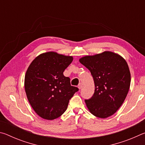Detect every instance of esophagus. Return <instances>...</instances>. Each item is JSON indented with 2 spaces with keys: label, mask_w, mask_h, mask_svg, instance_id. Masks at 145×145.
I'll use <instances>...</instances> for the list:
<instances>
[{
  "label": "esophagus",
  "mask_w": 145,
  "mask_h": 145,
  "mask_svg": "<svg viewBox=\"0 0 145 145\" xmlns=\"http://www.w3.org/2000/svg\"><path fill=\"white\" fill-rule=\"evenodd\" d=\"M82 86H83V84L82 82H80L79 84H78V89H81V88H82Z\"/></svg>",
  "instance_id": "esophagus-1"
}]
</instances>
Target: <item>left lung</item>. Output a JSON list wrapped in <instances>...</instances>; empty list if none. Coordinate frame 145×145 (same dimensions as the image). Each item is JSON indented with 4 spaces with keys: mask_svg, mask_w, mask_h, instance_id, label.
Instances as JSON below:
<instances>
[{
    "mask_svg": "<svg viewBox=\"0 0 145 145\" xmlns=\"http://www.w3.org/2000/svg\"><path fill=\"white\" fill-rule=\"evenodd\" d=\"M79 62L90 71L95 82V93L86 100L89 111L106 118L112 116L123 103L131 85V72L125 59L111 51L86 56Z\"/></svg>",
    "mask_w": 145,
    "mask_h": 145,
    "instance_id": "8db88e82",
    "label": "left lung"
}]
</instances>
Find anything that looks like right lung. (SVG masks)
<instances>
[{
  "instance_id": "right-lung-1",
  "label": "right lung",
  "mask_w": 145,
  "mask_h": 145,
  "mask_svg": "<svg viewBox=\"0 0 145 145\" xmlns=\"http://www.w3.org/2000/svg\"><path fill=\"white\" fill-rule=\"evenodd\" d=\"M72 56L47 52L38 56L26 71L24 87L31 107L39 116L52 120L67 110L70 99L78 90L63 75Z\"/></svg>"
}]
</instances>
